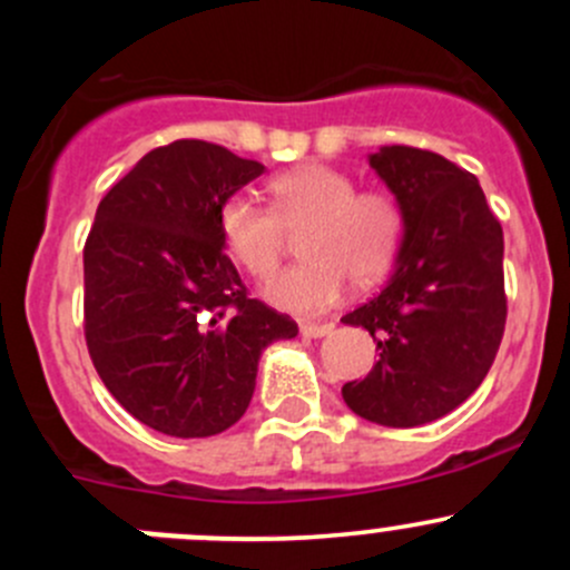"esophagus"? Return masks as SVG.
<instances>
[{"label": "esophagus", "instance_id": "1", "mask_svg": "<svg viewBox=\"0 0 570 570\" xmlns=\"http://www.w3.org/2000/svg\"><path fill=\"white\" fill-rule=\"evenodd\" d=\"M333 327H336L333 322H303L301 333L308 338H322L327 336V333H333Z\"/></svg>", "mask_w": 570, "mask_h": 570}]
</instances>
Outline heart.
<instances>
[{
    "instance_id": "b5f03b06",
    "label": "heart",
    "mask_w": 570,
    "mask_h": 570,
    "mask_svg": "<svg viewBox=\"0 0 570 570\" xmlns=\"http://www.w3.org/2000/svg\"><path fill=\"white\" fill-rule=\"evenodd\" d=\"M331 165L308 163L269 181L273 209L248 193L223 200L217 226L226 250L256 278L275 269L286 232H302L306 262L264 286V297L289 314H317L342 297L347 278L370 286L392 267L402 239V212L386 193H355Z\"/></svg>"
}]
</instances>
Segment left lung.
Here are the masks:
<instances>
[{
	"mask_svg": "<svg viewBox=\"0 0 570 570\" xmlns=\"http://www.w3.org/2000/svg\"><path fill=\"white\" fill-rule=\"evenodd\" d=\"M402 212L394 273L342 317L377 342L370 375L344 383L353 413L419 428L455 411L485 381L504 333V237L476 176L441 154L383 146L370 154Z\"/></svg>",
	"mask_w": 570,
	"mask_h": 570,
	"instance_id": "left-lung-1",
	"label": "left lung"
}]
</instances>
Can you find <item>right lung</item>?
Returning <instances> with one entry per match:
<instances>
[{
  "label": "right lung",
  "instance_id": "obj_1",
  "mask_svg": "<svg viewBox=\"0 0 570 570\" xmlns=\"http://www.w3.org/2000/svg\"><path fill=\"white\" fill-rule=\"evenodd\" d=\"M264 174L204 140L148 151L96 209L85 243V338L109 394L148 428L206 439L248 411L258 358L295 338L250 301L217 212Z\"/></svg>",
  "mask_w": 570,
  "mask_h": 570
}]
</instances>
